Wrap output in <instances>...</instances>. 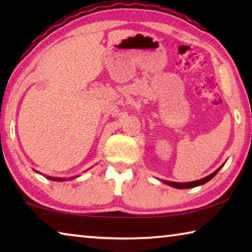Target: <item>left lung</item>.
Instances as JSON below:
<instances>
[{
	"label": "left lung",
	"mask_w": 252,
	"mask_h": 252,
	"mask_svg": "<svg viewBox=\"0 0 252 252\" xmlns=\"http://www.w3.org/2000/svg\"><path fill=\"white\" fill-rule=\"evenodd\" d=\"M222 167V165H221ZM221 167L219 169H217L215 172L209 174L208 177L206 178H202L200 179V180H197V181H192V182H185V183H180V182H171V181H163L164 183H168L169 186L171 187H174V188H178V189H187V188H194V187H198V186H201V185H204V183L208 182L209 180H211V179L216 176L217 173L219 172V170L221 169Z\"/></svg>",
	"instance_id": "8db88e82"
}]
</instances>
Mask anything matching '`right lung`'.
Returning a JSON list of instances; mask_svg holds the SVG:
<instances>
[{"label": "right lung", "instance_id": "right-lung-1", "mask_svg": "<svg viewBox=\"0 0 252 252\" xmlns=\"http://www.w3.org/2000/svg\"><path fill=\"white\" fill-rule=\"evenodd\" d=\"M48 179H50V180H54V181H62V180H64V179H62V178H52V177H48Z\"/></svg>", "mask_w": 252, "mask_h": 252}]
</instances>
